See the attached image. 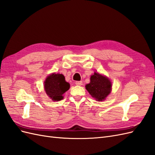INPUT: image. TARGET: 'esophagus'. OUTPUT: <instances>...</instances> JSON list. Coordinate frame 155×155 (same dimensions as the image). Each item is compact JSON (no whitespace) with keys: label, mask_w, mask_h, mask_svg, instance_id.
Wrapping results in <instances>:
<instances>
[{"label":"esophagus","mask_w":155,"mask_h":155,"mask_svg":"<svg viewBox=\"0 0 155 155\" xmlns=\"http://www.w3.org/2000/svg\"><path fill=\"white\" fill-rule=\"evenodd\" d=\"M82 84H83V82L81 81H76V85H82Z\"/></svg>","instance_id":"esophagus-1"}]
</instances>
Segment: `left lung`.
<instances>
[{
	"label": "left lung",
	"instance_id": "1",
	"mask_svg": "<svg viewBox=\"0 0 155 155\" xmlns=\"http://www.w3.org/2000/svg\"><path fill=\"white\" fill-rule=\"evenodd\" d=\"M112 84L107 78L94 72L91 77L90 83L86 85L89 94L97 101L104 100L111 91Z\"/></svg>",
	"mask_w": 155,
	"mask_h": 155
}]
</instances>
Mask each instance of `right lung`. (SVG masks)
<instances>
[{"label": "right lung", "mask_w": 155, "mask_h": 155, "mask_svg": "<svg viewBox=\"0 0 155 155\" xmlns=\"http://www.w3.org/2000/svg\"><path fill=\"white\" fill-rule=\"evenodd\" d=\"M70 88V84L65 81L63 74H52L45 81V92L54 101L61 100L63 94Z\"/></svg>", "instance_id": "add662e5"}]
</instances>
